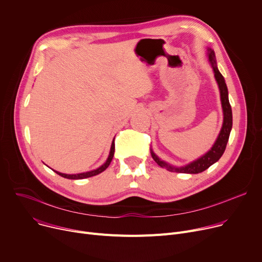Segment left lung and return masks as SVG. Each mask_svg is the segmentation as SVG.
Instances as JSON below:
<instances>
[{"label": "left lung", "instance_id": "left-lung-1", "mask_svg": "<svg viewBox=\"0 0 262 262\" xmlns=\"http://www.w3.org/2000/svg\"><path fill=\"white\" fill-rule=\"evenodd\" d=\"M208 59L213 66L215 78L219 86L220 91V98H221V104H222V110H223V124L222 128L220 130V134L217 138V140L213 147L208 150L205 155H203L201 158L197 159L196 161L191 162L185 166L182 167H173L171 165H168L164 161H161L158 157H157L152 150H151V157L152 159L158 163L160 166L165 167L169 171H177V172H184V173H199L203 170L207 169L211 165H213L215 162H217L221 156L223 155L226 144H228L232 125H233V115H232V107L229 101V93H228V87H226L225 81L223 76L218 71L216 61H215V52L208 48Z\"/></svg>", "mask_w": 262, "mask_h": 262}]
</instances>
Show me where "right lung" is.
<instances>
[{
    "mask_svg": "<svg viewBox=\"0 0 262 262\" xmlns=\"http://www.w3.org/2000/svg\"><path fill=\"white\" fill-rule=\"evenodd\" d=\"M114 154H115V141H113V143H112L111 152H110V156H108V158H107L106 162L104 163L102 166H100L99 168L94 169V170H91V171H87V172L77 173V175H66V173H62V172H59V171H56V170H55V171L58 173V175H60L61 177L66 178V179H72V180H79V179H84V178L93 177V176H96V175H98V173L102 172L103 170H105V169L108 167V165L111 164V162H112V160H113Z\"/></svg>",
    "mask_w": 262,
    "mask_h": 262,
    "instance_id": "1",
    "label": "right lung"
}]
</instances>
